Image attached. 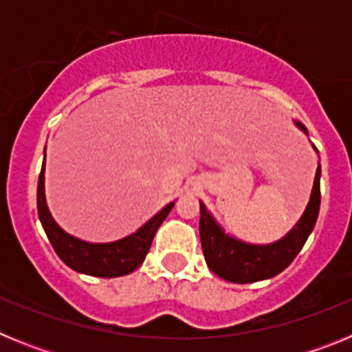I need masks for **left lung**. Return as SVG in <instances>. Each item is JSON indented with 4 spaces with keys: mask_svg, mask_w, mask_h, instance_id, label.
Wrapping results in <instances>:
<instances>
[{
    "mask_svg": "<svg viewBox=\"0 0 352 352\" xmlns=\"http://www.w3.org/2000/svg\"><path fill=\"white\" fill-rule=\"evenodd\" d=\"M305 133L301 123H296ZM321 206V166L317 167L310 201L301 219L282 239L270 245H250L232 238L222 231L214 222L203 203H201V245L208 268L220 278L234 284H250V282L266 280L284 272L294 257L300 254L305 241L314 231L317 214Z\"/></svg>",
    "mask_w": 352,
    "mask_h": 352,
    "instance_id": "obj_1",
    "label": "left lung"
}]
</instances>
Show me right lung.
Masks as SVG:
<instances>
[{
  "label": "right lung",
  "instance_id": "1",
  "mask_svg": "<svg viewBox=\"0 0 352 352\" xmlns=\"http://www.w3.org/2000/svg\"><path fill=\"white\" fill-rule=\"evenodd\" d=\"M45 158L38 176V188H36V208H38V219L42 222L43 231L47 234L52 248L56 250L58 257L67 264L68 268L84 275L102 276V278H114L123 276L138 270L148 254L155 232L166 220L169 211L173 210L174 203H169L166 208H162L153 219H149L144 226L135 231L133 234L123 239H118L113 243H88L79 238H74L65 232L54 219L51 217L47 203H45V176H43Z\"/></svg>",
  "mask_w": 352,
  "mask_h": 352
}]
</instances>
